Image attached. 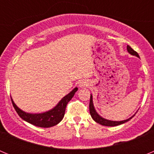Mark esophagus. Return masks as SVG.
I'll list each match as a JSON object with an SVG mask.
<instances>
[{"label": "esophagus", "instance_id": "esophagus-1", "mask_svg": "<svg viewBox=\"0 0 154 154\" xmlns=\"http://www.w3.org/2000/svg\"><path fill=\"white\" fill-rule=\"evenodd\" d=\"M88 85H89V84H88V82H87L86 81H82V82H79V86L80 87V88H84V87H85V86H88Z\"/></svg>", "mask_w": 154, "mask_h": 154}]
</instances>
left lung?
<instances>
[{
  "label": "left lung",
  "instance_id": "1",
  "mask_svg": "<svg viewBox=\"0 0 154 154\" xmlns=\"http://www.w3.org/2000/svg\"><path fill=\"white\" fill-rule=\"evenodd\" d=\"M126 48H127V51L130 53V55H135V56L140 58L138 53H137V51H134V50H133L130 45H127ZM89 112H90V115L91 116H92V119H93L94 121H96V123L103 125V126H119V125H121V124H123V123H126V122H128L129 120H130V119H131L136 114L135 113L133 116H132L131 117H130L129 119H125V120H122V121H113V120H109V119H105V118L102 117L100 115H99V113L96 112V109H95V107H94L93 99H92V94H91V96H90V102H89Z\"/></svg>",
  "mask_w": 154,
  "mask_h": 154
}]
</instances>
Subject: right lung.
I'll return each instance as SVG.
<instances>
[{"label":"right lung","mask_w":154,"mask_h":154,"mask_svg":"<svg viewBox=\"0 0 154 154\" xmlns=\"http://www.w3.org/2000/svg\"><path fill=\"white\" fill-rule=\"evenodd\" d=\"M77 90H78V88L75 87L69 94L64 96L54 108L48 110L47 112H42V113H30V112H24L17 106V105L13 101L12 98H11L14 108L21 119L34 126H38V127L48 128L58 124L62 120L64 116H65L66 106H67L68 103L72 99V98L74 96L75 93Z\"/></svg>","instance_id":"1"}]
</instances>
